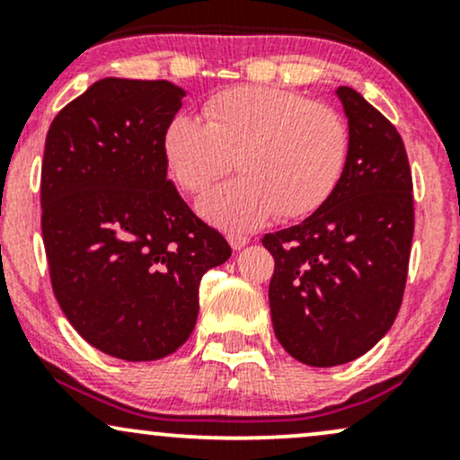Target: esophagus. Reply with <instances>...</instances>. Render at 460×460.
I'll list each match as a JSON object with an SVG mask.
<instances>
[{"instance_id":"obj_1","label":"esophagus","mask_w":460,"mask_h":460,"mask_svg":"<svg viewBox=\"0 0 460 460\" xmlns=\"http://www.w3.org/2000/svg\"><path fill=\"white\" fill-rule=\"evenodd\" d=\"M226 240H229V244L234 251H242L248 244V235L244 234H229L226 235Z\"/></svg>"}]
</instances>
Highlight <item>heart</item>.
<instances>
[{
	"label": "heart",
	"mask_w": 460,
	"mask_h": 460,
	"mask_svg": "<svg viewBox=\"0 0 460 460\" xmlns=\"http://www.w3.org/2000/svg\"><path fill=\"white\" fill-rule=\"evenodd\" d=\"M203 120L177 114L162 149L186 192H205L235 166L242 175L199 200L223 229H252L274 214L303 218L322 208L344 175L350 136L340 112L303 94L240 86L214 94Z\"/></svg>",
	"instance_id": "b5f03b06"
}]
</instances>
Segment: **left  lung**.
I'll list each match as a JSON object with an SVG mask.
<instances>
[{
    "instance_id": "8db88e82",
    "label": "left lung",
    "mask_w": 460,
    "mask_h": 460,
    "mask_svg": "<svg viewBox=\"0 0 460 460\" xmlns=\"http://www.w3.org/2000/svg\"><path fill=\"white\" fill-rule=\"evenodd\" d=\"M348 119L344 175L300 225L263 235L274 335L296 361L332 367L383 340L402 305L413 242V179L398 129L357 91H335Z\"/></svg>"
}]
</instances>
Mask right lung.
I'll return each instance as SVG.
<instances>
[{
	"mask_svg": "<svg viewBox=\"0 0 460 460\" xmlns=\"http://www.w3.org/2000/svg\"><path fill=\"white\" fill-rule=\"evenodd\" d=\"M183 97L166 79L103 77L47 131L40 226L54 294L88 344L123 361L186 344L200 279L231 257L166 179L162 136Z\"/></svg>",
	"mask_w": 460,
	"mask_h": 460,
	"instance_id": "obj_1",
	"label": "right lung"
}]
</instances>
